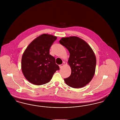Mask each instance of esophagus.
Here are the masks:
<instances>
[{
    "label": "esophagus",
    "instance_id": "34e87169",
    "mask_svg": "<svg viewBox=\"0 0 120 120\" xmlns=\"http://www.w3.org/2000/svg\"><path fill=\"white\" fill-rule=\"evenodd\" d=\"M63 66H64V64H61L59 65V67H60V68H62Z\"/></svg>",
    "mask_w": 120,
    "mask_h": 120
}]
</instances>
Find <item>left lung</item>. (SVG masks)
I'll list each match as a JSON object with an SVG mask.
<instances>
[{
	"instance_id": "1",
	"label": "left lung",
	"mask_w": 120,
	"mask_h": 120,
	"mask_svg": "<svg viewBox=\"0 0 120 120\" xmlns=\"http://www.w3.org/2000/svg\"><path fill=\"white\" fill-rule=\"evenodd\" d=\"M60 43L70 53L68 64L71 74L64 81L74 88L83 87L91 81L95 71L96 59L93 51L83 39L76 36L62 38Z\"/></svg>"
}]
</instances>
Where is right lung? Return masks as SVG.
Here are the masks:
<instances>
[{"mask_svg": "<svg viewBox=\"0 0 120 120\" xmlns=\"http://www.w3.org/2000/svg\"><path fill=\"white\" fill-rule=\"evenodd\" d=\"M57 37L48 34L38 37L28 45L21 59V69L30 83L42 85L48 83L60 69L49 50Z\"/></svg>", "mask_w": 120, "mask_h": 120, "instance_id": "add662e5", "label": "right lung"}]
</instances>
